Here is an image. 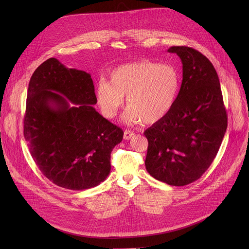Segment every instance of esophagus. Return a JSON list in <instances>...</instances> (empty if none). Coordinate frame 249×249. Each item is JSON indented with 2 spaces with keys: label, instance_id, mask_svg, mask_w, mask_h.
<instances>
[{
  "label": "esophagus",
  "instance_id": "esophagus-1",
  "mask_svg": "<svg viewBox=\"0 0 249 249\" xmlns=\"http://www.w3.org/2000/svg\"><path fill=\"white\" fill-rule=\"evenodd\" d=\"M134 136V132L131 130H125L124 132V139L125 140H130Z\"/></svg>",
  "mask_w": 249,
  "mask_h": 249
}]
</instances>
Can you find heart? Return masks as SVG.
Instances as JSON below:
<instances>
[{
    "mask_svg": "<svg viewBox=\"0 0 249 249\" xmlns=\"http://www.w3.org/2000/svg\"><path fill=\"white\" fill-rule=\"evenodd\" d=\"M180 74L171 64L148 60L114 69L108 82L100 81L95 88L98 107L106 118H114L127 98L125 120L130 124L143 121L154 124L172 109L180 89Z\"/></svg>",
    "mask_w": 249,
    "mask_h": 249,
    "instance_id": "b5f03b06",
    "label": "heart"
}]
</instances>
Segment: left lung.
<instances>
[{
	"label": "left lung",
	"instance_id": "left-lung-1",
	"mask_svg": "<svg viewBox=\"0 0 249 249\" xmlns=\"http://www.w3.org/2000/svg\"><path fill=\"white\" fill-rule=\"evenodd\" d=\"M182 62V83L170 112L144 134L146 168L172 186L199 179L216 158L228 127L218 74L209 59L187 46H172Z\"/></svg>",
	"mask_w": 249,
	"mask_h": 249
}]
</instances>
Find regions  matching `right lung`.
<instances>
[{
	"instance_id": "obj_1",
	"label": "right lung",
	"mask_w": 249,
	"mask_h": 249,
	"mask_svg": "<svg viewBox=\"0 0 249 249\" xmlns=\"http://www.w3.org/2000/svg\"><path fill=\"white\" fill-rule=\"evenodd\" d=\"M91 77L56 58L32 74L23 135L30 155L54 184L71 190L98 185L108 176L110 154L123 130L101 116Z\"/></svg>"
}]
</instances>
